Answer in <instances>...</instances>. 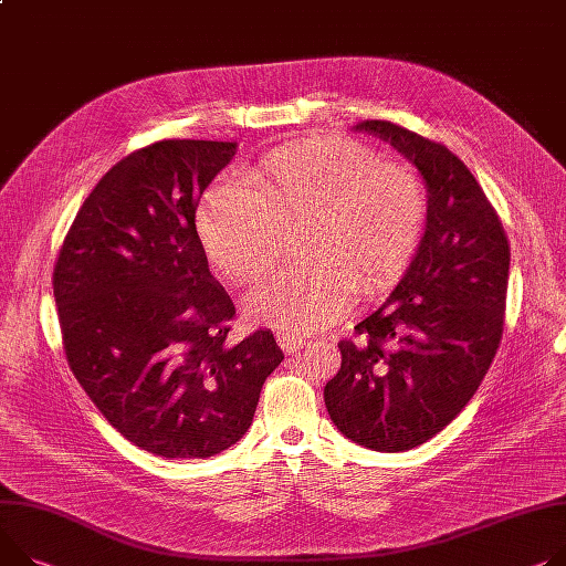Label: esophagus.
Returning a JSON list of instances; mask_svg holds the SVG:
<instances>
[{
	"instance_id": "1",
	"label": "esophagus",
	"mask_w": 566,
	"mask_h": 566,
	"mask_svg": "<svg viewBox=\"0 0 566 566\" xmlns=\"http://www.w3.org/2000/svg\"><path fill=\"white\" fill-rule=\"evenodd\" d=\"M276 342H279V346H281V349H283L285 354H296V352L303 349V346L308 344L306 337L290 335V333H276Z\"/></svg>"
}]
</instances>
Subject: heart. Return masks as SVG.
Instances as JSON below:
<instances>
[{"mask_svg": "<svg viewBox=\"0 0 566 566\" xmlns=\"http://www.w3.org/2000/svg\"><path fill=\"white\" fill-rule=\"evenodd\" d=\"M249 186L214 184L197 210L210 265L249 281L279 255L283 227L313 222L311 263L268 274L247 296L263 326L308 333L337 322L354 301L392 290L421 244L428 192L417 171L385 165L367 145L313 138L272 151Z\"/></svg>", "mask_w": 566, "mask_h": 566, "instance_id": "obj_1", "label": "heart"}]
</instances>
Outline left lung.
<instances>
[{"instance_id":"8db88e82","label":"left lung","mask_w":566,"mask_h":566,"mask_svg":"<svg viewBox=\"0 0 566 566\" xmlns=\"http://www.w3.org/2000/svg\"><path fill=\"white\" fill-rule=\"evenodd\" d=\"M392 145L421 174L428 214L399 285L342 339L326 382L331 421L371 451H410L444 430L475 395L503 333L510 247L499 214L467 165L403 126H354Z\"/></svg>"}]
</instances>
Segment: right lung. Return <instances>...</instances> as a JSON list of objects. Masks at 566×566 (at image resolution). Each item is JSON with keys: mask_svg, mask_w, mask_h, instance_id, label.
Masks as SVG:
<instances>
[{"mask_svg": "<svg viewBox=\"0 0 566 566\" xmlns=\"http://www.w3.org/2000/svg\"><path fill=\"white\" fill-rule=\"evenodd\" d=\"M235 151L163 140L122 158L78 208L54 268L72 374L117 432L167 460L240 442L283 360L268 328L227 339L235 306L195 227Z\"/></svg>", "mask_w": 566, "mask_h": 566, "instance_id": "1", "label": "right lung"}]
</instances>
